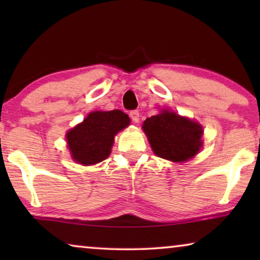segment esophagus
<instances>
[{"instance_id":"34e87169","label":"esophagus","mask_w":260,"mask_h":260,"mask_svg":"<svg viewBox=\"0 0 260 260\" xmlns=\"http://www.w3.org/2000/svg\"><path fill=\"white\" fill-rule=\"evenodd\" d=\"M131 120H133L134 123H138L140 122V112L137 111V110H133V111H130L129 113Z\"/></svg>"}]
</instances>
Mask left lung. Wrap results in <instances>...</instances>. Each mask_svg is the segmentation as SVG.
Instances as JSON below:
<instances>
[{
  "mask_svg": "<svg viewBox=\"0 0 260 260\" xmlns=\"http://www.w3.org/2000/svg\"><path fill=\"white\" fill-rule=\"evenodd\" d=\"M143 130L155 154L169 161H187L202 145L201 125L174 112L162 111L147 118Z\"/></svg>",
  "mask_w": 260,
  "mask_h": 260,
  "instance_id": "obj_1",
  "label": "left lung"
}]
</instances>
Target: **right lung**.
I'll use <instances>...</instances> for the list:
<instances>
[{"mask_svg": "<svg viewBox=\"0 0 260 260\" xmlns=\"http://www.w3.org/2000/svg\"><path fill=\"white\" fill-rule=\"evenodd\" d=\"M129 123V117L120 110L91 112L83 123L67 133L72 158L84 166L102 162L111 152L115 135Z\"/></svg>", "mask_w": 260, "mask_h": 260, "instance_id": "right-lung-1", "label": "right lung"}]
</instances>
